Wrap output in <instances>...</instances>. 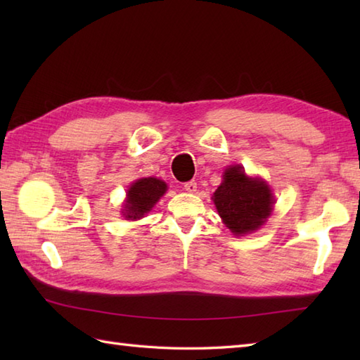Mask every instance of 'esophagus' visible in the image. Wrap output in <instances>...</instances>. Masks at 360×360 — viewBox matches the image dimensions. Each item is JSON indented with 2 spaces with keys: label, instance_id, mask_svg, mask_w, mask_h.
Returning <instances> with one entry per match:
<instances>
[{
  "label": "esophagus",
  "instance_id": "esophagus-1",
  "mask_svg": "<svg viewBox=\"0 0 360 360\" xmlns=\"http://www.w3.org/2000/svg\"><path fill=\"white\" fill-rule=\"evenodd\" d=\"M196 182L195 181H188V182H186L184 184V190L186 192H188V193H195L196 192Z\"/></svg>",
  "mask_w": 360,
  "mask_h": 360
}]
</instances>
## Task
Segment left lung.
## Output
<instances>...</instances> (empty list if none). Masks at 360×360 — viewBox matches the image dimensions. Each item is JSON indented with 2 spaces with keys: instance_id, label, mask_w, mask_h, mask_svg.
I'll use <instances>...</instances> for the list:
<instances>
[{
  "instance_id": "8db88e82",
  "label": "left lung",
  "mask_w": 360,
  "mask_h": 360,
  "mask_svg": "<svg viewBox=\"0 0 360 360\" xmlns=\"http://www.w3.org/2000/svg\"><path fill=\"white\" fill-rule=\"evenodd\" d=\"M221 219L236 236L258 231L274 210V196L262 178H250L241 165L226 168L212 196Z\"/></svg>"
}]
</instances>
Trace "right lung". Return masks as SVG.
Instances as JSON below:
<instances>
[{"label": "right lung", "instance_id": "obj_1", "mask_svg": "<svg viewBox=\"0 0 360 360\" xmlns=\"http://www.w3.org/2000/svg\"><path fill=\"white\" fill-rule=\"evenodd\" d=\"M167 192V184L158 178H141L129 186L127 192V200L122 209V215L125 219H141L145 213H148L160 196Z\"/></svg>", "mask_w": 360, "mask_h": 360}]
</instances>
